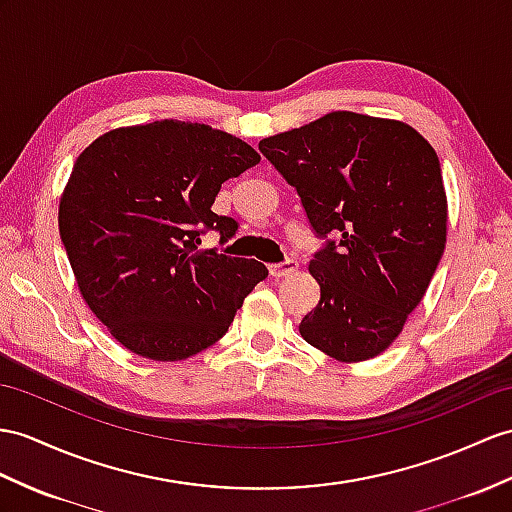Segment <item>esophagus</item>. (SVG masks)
Listing matches in <instances>:
<instances>
[{"label":"esophagus","mask_w":512,"mask_h":512,"mask_svg":"<svg viewBox=\"0 0 512 512\" xmlns=\"http://www.w3.org/2000/svg\"><path fill=\"white\" fill-rule=\"evenodd\" d=\"M269 271H271L273 278H286V276H291L293 271H297V260L295 258H286V260H282V263L271 265Z\"/></svg>","instance_id":"1"}]
</instances>
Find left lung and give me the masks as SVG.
I'll use <instances>...</instances> for the list:
<instances>
[{"mask_svg":"<svg viewBox=\"0 0 512 512\" xmlns=\"http://www.w3.org/2000/svg\"><path fill=\"white\" fill-rule=\"evenodd\" d=\"M258 149L295 186L310 228L326 241L308 265L321 297L299 323L304 341L341 363L378 356L443 256L439 156L406 123L347 110L269 136Z\"/></svg>","mask_w":512,"mask_h":512,"instance_id":"left-lung-1","label":"left lung"}]
</instances>
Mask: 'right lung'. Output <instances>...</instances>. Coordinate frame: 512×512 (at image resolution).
<instances>
[{
  "label": "right lung",
  "mask_w": 512,
  "mask_h": 512,
  "mask_svg": "<svg viewBox=\"0 0 512 512\" xmlns=\"http://www.w3.org/2000/svg\"><path fill=\"white\" fill-rule=\"evenodd\" d=\"M258 162L236 136L176 119L110 130L78 156L60 239L84 302L130 352L165 363L206 350L267 278L258 260L197 249L208 230L236 234L215 197Z\"/></svg>",
  "instance_id": "obj_1"
}]
</instances>
